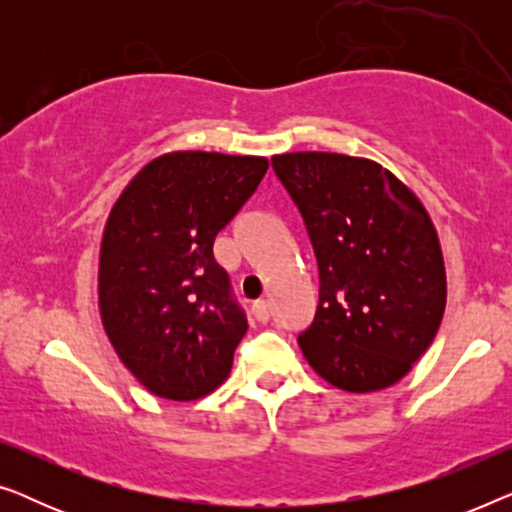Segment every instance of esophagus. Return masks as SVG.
I'll use <instances>...</instances> for the list:
<instances>
[{
	"instance_id": "1",
	"label": "esophagus",
	"mask_w": 512,
	"mask_h": 512,
	"mask_svg": "<svg viewBox=\"0 0 512 512\" xmlns=\"http://www.w3.org/2000/svg\"><path fill=\"white\" fill-rule=\"evenodd\" d=\"M251 312H254V317L261 321V324H268L272 317V307L268 300H258V303H254V307H251Z\"/></svg>"
}]
</instances>
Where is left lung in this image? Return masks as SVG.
Instances as JSON below:
<instances>
[{
    "label": "left lung",
    "mask_w": 512,
    "mask_h": 512,
    "mask_svg": "<svg viewBox=\"0 0 512 512\" xmlns=\"http://www.w3.org/2000/svg\"><path fill=\"white\" fill-rule=\"evenodd\" d=\"M317 256L319 305L298 335L305 359L333 387H391L436 338L445 265L436 228L394 174L342 153L272 158Z\"/></svg>",
    "instance_id": "left-lung-1"
}]
</instances>
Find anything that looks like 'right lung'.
Listing matches in <instances>:
<instances>
[{"instance_id": "1", "label": "right lung", "mask_w": 512, "mask_h": 512, "mask_svg": "<svg viewBox=\"0 0 512 512\" xmlns=\"http://www.w3.org/2000/svg\"><path fill=\"white\" fill-rule=\"evenodd\" d=\"M265 172V158L167 153L111 209L100 249L102 324L151 394L195 401L233 368L249 324L212 249Z\"/></svg>"}]
</instances>
